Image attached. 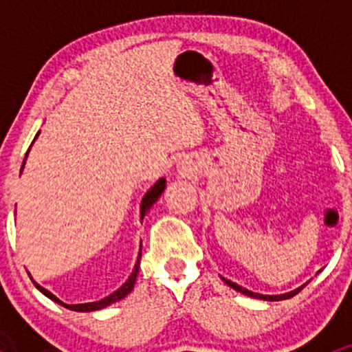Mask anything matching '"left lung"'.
Instances as JSON below:
<instances>
[{"label":"left lung","mask_w":352,"mask_h":352,"mask_svg":"<svg viewBox=\"0 0 352 352\" xmlns=\"http://www.w3.org/2000/svg\"><path fill=\"white\" fill-rule=\"evenodd\" d=\"M223 281H225L226 285H228L230 287H233V289H236V291H240V293L247 294V296H252V298H258V300H265V301H279V300H287V298H291V296H294V294H298V293H300V291L303 289V286H305V285H303V286H301V287H298V289L291 291V293H286V294H276V296H269V294H258V293H252V291L245 289V287L239 286V285H236V283H232V281H228V279H225V278H223Z\"/></svg>","instance_id":"obj_1"}]
</instances>
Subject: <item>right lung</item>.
Masks as SVG:
<instances>
[{
  "label": "right lung",
  "mask_w": 352,
  "mask_h": 352,
  "mask_svg": "<svg viewBox=\"0 0 352 352\" xmlns=\"http://www.w3.org/2000/svg\"><path fill=\"white\" fill-rule=\"evenodd\" d=\"M37 136H38V133H37ZM37 136H35V138H37ZM35 138H34V141H35ZM34 141H32V143H34ZM28 150H30V148H28ZM27 155H28V151H27ZM25 158H27V156H25ZM23 163H25V160H23ZM22 168H23V166H22ZM163 190H165V179H160L158 182H156L155 186L151 187L150 190H148V194H146V196H144L143 202H141V218H144V214H146V212L150 211V208H151V206H153L155 202L158 201V197L162 196V192H163ZM140 261H141V252H140V257H138V262H136V265H134V271H133V274L129 276V279H127V281L124 283V285L120 286L119 289H117V291H113V293L110 294V296L104 298V300H100V301H94V303H83V305H66V303H63V301H59L58 298H56L54 294L51 293V291H47V289H45V287H42L41 285H37V283H34V285H35V287H37L38 291H41V293H44L45 296H47V298H51V300H54L56 303L63 305V307L69 308V310H74V311H95V310H100V308H105V307H109L110 303H116V301L122 300L124 296H127V294H129L131 291H133V287H134V283H136V276H138V271H140Z\"/></svg>",
  "instance_id": "add662e5"
}]
</instances>
